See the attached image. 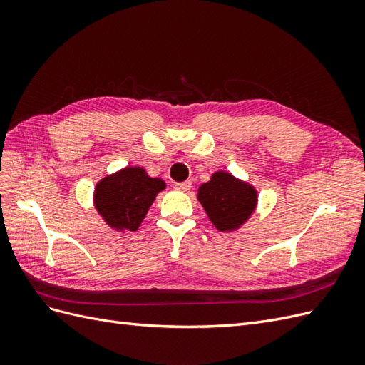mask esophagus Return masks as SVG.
I'll list each match as a JSON object with an SVG mask.
<instances>
[{
  "label": "esophagus",
  "instance_id": "obj_1",
  "mask_svg": "<svg viewBox=\"0 0 365 365\" xmlns=\"http://www.w3.org/2000/svg\"><path fill=\"white\" fill-rule=\"evenodd\" d=\"M190 187H192V181L176 182V184H175V190H178V192H187V190H190Z\"/></svg>",
  "mask_w": 365,
  "mask_h": 365
}]
</instances>
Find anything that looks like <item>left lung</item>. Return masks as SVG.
Returning a JSON list of instances; mask_svg holds the SVG:
<instances>
[{
    "label": "left lung",
    "mask_w": 365,
    "mask_h": 365,
    "mask_svg": "<svg viewBox=\"0 0 365 365\" xmlns=\"http://www.w3.org/2000/svg\"><path fill=\"white\" fill-rule=\"evenodd\" d=\"M197 201L219 231L244 225L257 207V190L225 170H217L197 189Z\"/></svg>",
    "instance_id": "1"
}]
</instances>
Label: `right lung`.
I'll use <instances>...</instances> for the list:
<instances>
[{
    "label": "right lung",
    "instance_id": "add662e5",
    "mask_svg": "<svg viewBox=\"0 0 365 365\" xmlns=\"http://www.w3.org/2000/svg\"><path fill=\"white\" fill-rule=\"evenodd\" d=\"M164 189L161 178H150L143 168L128 165L96 184L94 207L113 230L137 231Z\"/></svg>",
    "mask_w": 365,
    "mask_h": 365
}]
</instances>
